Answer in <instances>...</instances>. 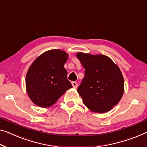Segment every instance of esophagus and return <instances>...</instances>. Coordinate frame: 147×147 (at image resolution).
Instances as JSON below:
<instances>
[{
    "mask_svg": "<svg viewBox=\"0 0 147 147\" xmlns=\"http://www.w3.org/2000/svg\"><path fill=\"white\" fill-rule=\"evenodd\" d=\"M72 85H73V87L74 88H77L78 84L76 82H72Z\"/></svg>",
    "mask_w": 147,
    "mask_h": 147,
    "instance_id": "esophagus-1",
    "label": "esophagus"
}]
</instances>
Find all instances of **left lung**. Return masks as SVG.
Wrapping results in <instances>:
<instances>
[{"instance_id":"8db88e82","label":"left lung","mask_w":147,"mask_h":147,"mask_svg":"<svg viewBox=\"0 0 147 147\" xmlns=\"http://www.w3.org/2000/svg\"><path fill=\"white\" fill-rule=\"evenodd\" d=\"M76 57L85 69L77 88L83 103L96 113L108 112L117 105L124 92V79L119 67L104 55L78 52Z\"/></svg>"}]
</instances>
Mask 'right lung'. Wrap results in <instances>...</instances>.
Here are the masks:
<instances>
[{
  "mask_svg": "<svg viewBox=\"0 0 147 147\" xmlns=\"http://www.w3.org/2000/svg\"><path fill=\"white\" fill-rule=\"evenodd\" d=\"M69 55L60 49L47 51L38 57L27 72L26 87L33 103L48 108L57 101L72 84L64 65Z\"/></svg>",
  "mask_w": 147,
  "mask_h": 147,
  "instance_id": "right-lung-1",
  "label": "right lung"
}]
</instances>
